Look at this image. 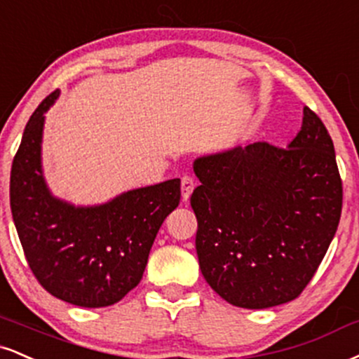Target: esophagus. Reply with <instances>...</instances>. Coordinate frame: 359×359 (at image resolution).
Returning <instances> with one entry per match:
<instances>
[{"label":"esophagus","instance_id":"obj_1","mask_svg":"<svg viewBox=\"0 0 359 359\" xmlns=\"http://www.w3.org/2000/svg\"><path fill=\"white\" fill-rule=\"evenodd\" d=\"M194 187H196V182H194L192 177L191 175H184L182 177V182H180V189H182V201L184 202L189 201V197H191Z\"/></svg>","mask_w":359,"mask_h":359}]
</instances>
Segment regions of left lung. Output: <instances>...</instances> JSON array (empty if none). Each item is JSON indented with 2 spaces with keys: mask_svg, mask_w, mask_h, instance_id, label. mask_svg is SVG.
Returning a JSON list of instances; mask_svg holds the SVG:
<instances>
[{
  "mask_svg": "<svg viewBox=\"0 0 359 359\" xmlns=\"http://www.w3.org/2000/svg\"><path fill=\"white\" fill-rule=\"evenodd\" d=\"M196 249L209 286L227 303L264 309L296 299L321 264L343 207L334 145L304 107L286 149L256 142L194 162Z\"/></svg>",
  "mask_w": 359,
  "mask_h": 359,
  "instance_id": "1",
  "label": "left lung"
}]
</instances>
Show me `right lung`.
I'll list each match as a JSON object with an SVG mask.
<instances>
[{
	"instance_id": "right-lung-1",
	"label": "right lung",
	"mask_w": 359,
	"mask_h": 359,
	"mask_svg": "<svg viewBox=\"0 0 359 359\" xmlns=\"http://www.w3.org/2000/svg\"><path fill=\"white\" fill-rule=\"evenodd\" d=\"M29 116L13 158L10 204L28 266L51 296L81 308L118 303L140 283L162 222L180 202V179L128 191L93 207L53 197L41 170L45 111Z\"/></svg>"
}]
</instances>
